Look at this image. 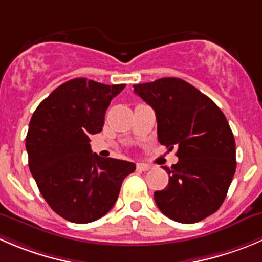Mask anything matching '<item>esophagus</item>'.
<instances>
[{"instance_id": "obj_1", "label": "esophagus", "mask_w": 262, "mask_h": 262, "mask_svg": "<svg viewBox=\"0 0 262 262\" xmlns=\"http://www.w3.org/2000/svg\"><path fill=\"white\" fill-rule=\"evenodd\" d=\"M137 169L141 170V171H147V170L151 169V166L147 164H143V162H138V164H137Z\"/></svg>"}]
</instances>
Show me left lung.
<instances>
[{"instance_id":"1","label":"left lung","mask_w":262,"mask_h":262,"mask_svg":"<svg viewBox=\"0 0 262 262\" xmlns=\"http://www.w3.org/2000/svg\"><path fill=\"white\" fill-rule=\"evenodd\" d=\"M134 93L156 114L159 142L179 161L164 167L169 184L156 190L160 211L193 224L219 210L235 172V141L216 103L179 78L136 84Z\"/></svg>"}]
</instances>
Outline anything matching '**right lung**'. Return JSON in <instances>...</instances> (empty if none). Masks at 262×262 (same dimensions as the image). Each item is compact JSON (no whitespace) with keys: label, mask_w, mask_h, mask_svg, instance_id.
<instances>
[{"label":"right lung","mask_w":262,"mask_h":262,"mask_svg":"<svg viewBox=\"0 0 262 262\" xmlns=\"http://www.w3.org/2000/svg\"><path fill=\"white\" fill-rule=\"evenodd\" d=\"M125 84L75 78L56 88L33 113L25 147L29 169L51 209L77 224L107 214L133 162L92 154V134L102 130L106 108Z\"/></svg>","instance_id":"1"}]
</instances>
